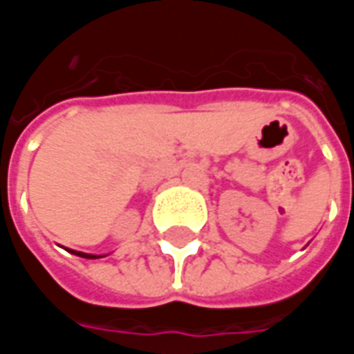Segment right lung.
I'll list each match as a JSON object with an SVG mask.
<instances>
[{
    "instance_id": "obj_1",
    "label": "right lung",
    "mask_w": 354,
    "mask_h": 354,
    "mask_svg": "<svg viewBox=\"0 0 354 354\" xmlns=\"http://www.w3.org/2000/svg\"><path fill=\"white\" fill-rule=\"evenodd\" d=\"M81 256H85V258H96V256H91V254H81Z\"/></svg>"
}]
</instances>
